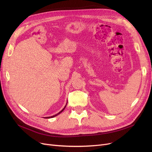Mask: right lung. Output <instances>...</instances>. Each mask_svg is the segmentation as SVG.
I'll return each instance as SVG.
<instances>
[{
	"mask_svg": "<svg viewBox=\"0 0 152 152\" xmlns=\"http://www.w3.org/2000/svg\"><path fill=\"white\" fill-rule=\"evenodd\" d=\"M66 105H67V103H66V105L65 106V107H64L60 111V112L59 113H57V114H56V115H53V116H49V117H45L44 118H53V117H55V116H57V115H58L59 114H60L61 112H62V111L64 110H65V107H66Z\"/></svg>",
	"mask_w": 152,
	"mask_h": 152,
	"instance_id": "1",
	"label": "right lung"
}]
</instances>
